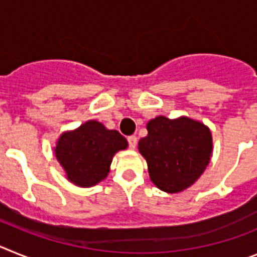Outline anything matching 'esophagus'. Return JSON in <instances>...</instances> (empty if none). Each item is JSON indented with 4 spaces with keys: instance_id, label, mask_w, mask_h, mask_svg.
Here are the masks:
<instances>
[{
    "instance_id": "34e87169",
    "label": "esophagus",
    "mask_w": 257,
    "mask_h": 257,
    "mask_svg": "<svg viewBox=\"0 0 257 257\" xmlns=\"http://www.w3.org/2000/svg\"><path fill=\"white\" fill-rule=\"evenodd\" d=\"M137 137L136 136H129L128 137V144H129V147L131 149H136V146H137Z\"/></svg>"
}]
</instances>
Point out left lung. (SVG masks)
I'll list each match as a JSON object with an SVG mask.
<instances>
[{
    "instance_id": "8db88e82",
    "label": "left lung",
    "mask_w": 257,
    "mask_h": 257,
    "mask_svg": "<svg viewBox=\"0 0 257 257\" xmlns=\"http://www.w3.org/2000/svg\"><path fill=\"white\" fill-rule=\"evenodd\" d=\"M149 135L138 142L151 181L166 193H180L200 177L212 154V136L189 117L158 116L147 122Z\"/></svg>"
}]
</instances>
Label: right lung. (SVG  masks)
<instances>
[{
  "instance_id": "right-lung-1",
  "label": "right lung",
  "mask_w": 257,
  "mask_h": 257,
  "mask_svg": "<svg viewBox=\"0 0 257 257\" xmlns=\"http://www.w3.org/2000/svg\"><path fill=\"white\" fill-rule=\"evenodd\" d=\"M128 146L117 131H108L90 120L58 140L55 155L67 177L77 186L88 187L101 182L110 172L111 162L119 150Z\"/></svg>"
}]
</instances>
